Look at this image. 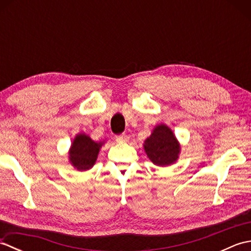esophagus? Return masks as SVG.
<instances>
[{
  "label": "esophagus",
  "instance_id": "1",
  "mask_svg": "<svg viewBox=\"0 0 251 251\" xmlns=\"http://www.w3.org/2000/svg\"><path fill=\"white\" fill-rule=\"evenodd\" d=\"M128 140H129L128 136L125 135V134H123V135H119V136H116V137H115V141H116V142H119V143L127 142V141H128Z\"/></svg>",
  "mask_w": 251,
  "mask_h": 251
}]
</instances>
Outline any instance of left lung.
Returning a JSON list of instances; mask_svg holds the SVG:
<instances>
[{
    "mask_svg": "<svg viewBox=\"0 0 251 251\" xmlns=\"http://www.w3.org/2000/svg\"><path fill=\"white\" fill-rule=\"evenodd\" d=\"M149 159L156 166L166 167L178 161L181 147L172 128L166 124L154 127L150 137L143 143Z\"/></svg>",
    "mask_w": 251,
    "mask_h": 251,
    "instance_id": "obj_1",
    "label": "left lung"
}]
</instances>
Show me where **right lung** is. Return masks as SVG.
Returning <instances> with one entry per match:
<instances>
[{"label":"right lung","mask_w":251,"mask_h":251,"mask_svg":"<svg viewBox=\"0 0 251 251\" xmlns=\"http://www.w3.org/2000/svg\"><path fill=\"white\" fill-rule=\"evenodd\" d=\"M104 141H94L86 134H77L69 149V162L78 172H86L93 168Z\"/></svg>","instance_id":"add662e5"}]
</instances>
